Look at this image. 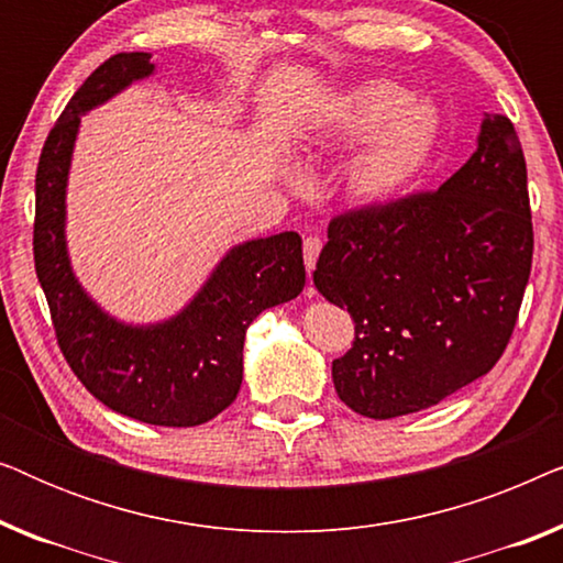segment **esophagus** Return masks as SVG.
<instances>
[{
    "instance_id": "34e87169",
    "label": "esophagus",
    "mask_w": 563,
    "mask_h": 563,
    "mask_svg": "<svg viewBox=\"0 0 563 563\" xmlns=\"http://www.w3.org/2000/svg\"><path fill=\"white\" fill-rule=\"evenodd\" d=\"M320 251H322L320 235H307L305 238V266H307V272H312L314 264H318Z\"/></svg>"
}]
</instances>
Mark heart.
I'll use <instances>...</instances> for the list:
<instances>
[{
  "mask_svg": "<svg viewBox=\"0 0 563 563\" xmlns=\"http://www.w3.org/2000/svg\"><path fill=\"white\" fill-rule=\"evenodd\" d=\"M407 99V91L397 84L372 81L341 102L338 133L368 137L382 130L349 172V187L361 202L382 205L402 195L433 153L438 114L428 102Z\"/></svg>",
  "mask_w": 563,
  "mask_h": 563,
  "instance_id": "obj_1",
  "label": "heart"
}]
</instances>
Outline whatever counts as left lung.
<instances>
[{
  "label": "left lung",
  "mask_w": 563,
  "mask_h": 563,
  "mask_svg": "<svg viewBox=\"0 0 563 563\" xmlns=\"http://www.w3.org/2000/svg\"><path fill=\"white\" fill-rule=\"evenodd\" d=\"M533 264L528 172L505 114L435 191L330 220L312 282L353 318L333 361L338 397L374 420L420 412L503 356Z\"/></svg>",
  "instance_id": "1"
}]
</instances>
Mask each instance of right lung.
<instances>
[{
    "label": "right lung",
    "instance_id": "obj_1",
    "mask_svg": "<svg viewBox=\"0 0 563 563\" xmlns=\"http://www.w3.org/2000/svg\"><path fill=\"white\" fill-rule=\"evenodd\" d=\"M151 74V53L107 58L53 125L35 174V274L58 349L99 402L148 426L191 428L238 397L251 322L302 291V238L279 233L235 245L197 297L156 325H125L91 302L71 272L64 235L74 141L84 112Z\"/></svg>",
    "mask_w": 563,
    "mask_h": 563
}]
</instances>
